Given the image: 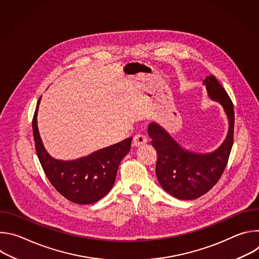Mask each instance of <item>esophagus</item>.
Listing matches in <instances>:
<instances>
[{"mask_svg":"<svg viewBox=\"0 0 259 259\" xmlns=\"http://www.w3.org/2000/svg\"><path fill=\"white\" fill-rule=\"evenodd\" d=\"M147 141L146 137L143 135V134H136L133 138V145L134 146H140V145H143L145 144Z\"/></svg>","mask_w":259,"mask_h":259,"instance_id":"34e87169","label":"esophagus"}]
</instances>
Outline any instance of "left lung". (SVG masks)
<instances>
[{
  "instance_id": "left-lung-1",
  "label": "left lung",
  "mask_w": 259,
  "mask_h": 259,
  "mask_svg": "<svg viewBox=\"0 0 259 259\" xmlns=\"http://www.w3.org/2000/svg\"><path fill=\"white\" fill-rule=\"evenodd\" d=\"M209 98L223 106L229 121L226 139L210 153L187 150L159 123L152 122L147 133L158 152L156 174L161 187L179 200H194L209 192L223 175L234 142L235 112L233 102L213 75L205 78Z\"/></svg>"
}]
</instances>
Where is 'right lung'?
<instances>
[{
	"label": "right lung",
	"instance_id": "1",
	"mask_svg": "<svg viewBox=\"0 0 259 259\" xmlns=\"http://www.w3.org/2000/svg\"><path fill=\"white\" fill-rule=\"evenodd\" d=\"M40 100L32 120V132L36 156L46 176L56 191L72 203L87 205L99 201L114 187L118 167L131 149L132 137L79 159H54L46 151L38 128Z\"/></svg>",
	"mask_w": 259,
	"mask_h": 259
}]
</instances>
